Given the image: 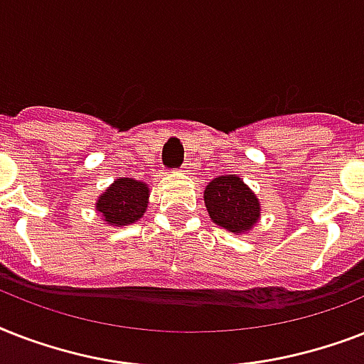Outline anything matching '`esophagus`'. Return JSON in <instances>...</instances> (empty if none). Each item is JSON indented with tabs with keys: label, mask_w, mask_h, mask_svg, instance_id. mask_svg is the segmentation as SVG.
Masks as SVG:
<instances>
[{
	"label": "esophagus",
	"mask_w": 364,
	"mask_h": 364,
	"mask_svg": "<svg viewBox=\"0 0 364 364\" xmlns=\"http://www.w3.org/2000/svg\"><path fill=\"white\" fill-rule=\"evenodd\" d=\"M181 171H183V173H187V171H191V170H188V166H187V164H183V166H181Z\"/></svg>",
	"instance_id": "1"
}]
</instances>
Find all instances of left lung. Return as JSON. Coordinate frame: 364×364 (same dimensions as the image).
<instances>
[{
	"label": "left lung",
	"mask_w": 364,
	"mask_h": 364,
	"mask_svg": "<svg viewBox=\"0 0 364 364\" xmlns=\"http://www.w3.org/2000/svg\"><path fill=\"white\" fill-rule=\"evenodd\" d=\"M204 202L211 221L234 234L247 232L260 217L259 198L238 176H219L205 187Z\"/></svg>",
	"instance_id": "8db88e82"
}]
</instances>
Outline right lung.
Here are the masks:
<instances>
[{
  "mask_svg": "<svg viewBox=\"0 0 364 364\" xmlns=\"http://www.w3.org/2000/svg\"><path fill=\"white\" fill-rule=\"evenodd\" d=\"M147 200L149 187L145 183L132 177H121L105 188V193L96 202V211L107 225L126 227L141 219L147 210Z\"/></svg>",
  "mask_w": 364,
  "mask_h": 364,
  "instance_id": "right-lung-1",
  "label": "right lung"
}]
</instances>
